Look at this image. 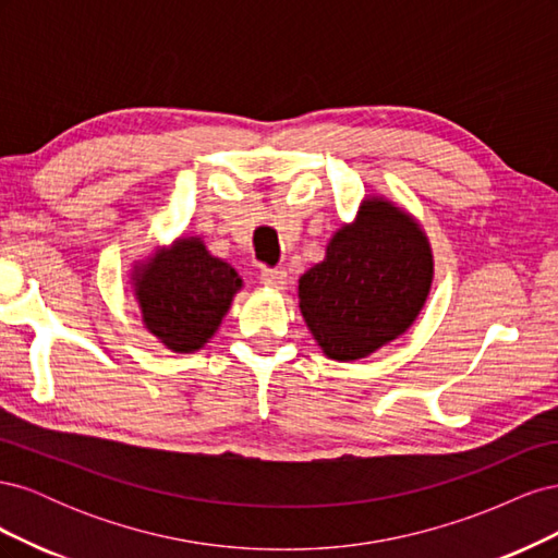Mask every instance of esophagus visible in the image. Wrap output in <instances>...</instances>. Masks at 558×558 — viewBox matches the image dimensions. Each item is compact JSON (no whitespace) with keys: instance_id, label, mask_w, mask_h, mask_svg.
I'll return each instance as SVG.
<instances>
[{"instance_id":"obj_1","label":"esophagus","mask_w":558,"mask_h":558,"mask_svg":"<svg viewBox=\"0 0 558 558\" xmlns=\"http://www.w3.org/2000/svg\"><path fill=\"white\" fill-rule=\"evenodd\" d=\"M260 283L272 291H286L289 289V275H286L283 269H263Z\"/></svg>"}]
</instances>
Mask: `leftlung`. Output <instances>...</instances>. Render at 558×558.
Instances as JSON below:
<instances>
[{"instance_id":"obj_1","label":"left lung","mask_w":558,"mask_h":558,"mask_svg":"<svg viewBox=\"0 0 558 558\" xmlns=\"http://www.w3.org/2000/svg\"><path fill=\"white\" fill-rule=\"evenodd\" d=\"M433 246L416 216L369 193L298 283L302 318L332 361H361L408 332L426 307Z\"/></svg>"}]
</instances>
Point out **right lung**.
<instances>
[{"instance_id": "add662e5", "label": "right lung", "mask_w": 558, "mask_h": 558, "mask_svg": "<svg viewBox=\"0 0 558 558\" xmlns=\"http://www.w3.org/2000/svg\"><path fill=\"white\" fill-rule=\"evenodd\" d=\"M144 328L174 353H195L221 328L244 281L199 234H179L130 267Z\"/></svg>"}]
</instances>
